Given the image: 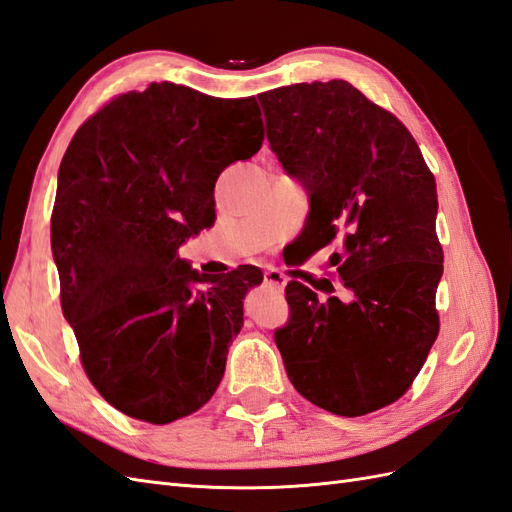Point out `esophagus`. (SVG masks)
<instances>
[{
  "label": "esophagus",
  "instance_id": "1",
  "mask_svg": "<svg viewBox=\"0 0 512 512\" xmlns=\"http://www.w3.org/2000/svg\"><path fill=\"white\" fill-rule=\"evenodd\" d=\"M264 281H266L268 287H272V290H277V292H281L283 287H285V283H287V279L283 277V274L279 270H272V268L264 272Z\"/></svg>",
  "mask_w": 512,
  "mask_h": 512
}]
</instances>
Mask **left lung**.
Instances as JSON below:
<instances>
[{
	"instance_id": "obj_1",
	"label": "left lung",
	"mask_w": 512,
	"mask_h": 512,
	"mask_svg": "<svg viewBox=\"0 0 512 512\" xmlns=\"http://www.w3.org/2000/svg\"><path fill=\"white\" fill-rule=\"evenodd\" d=\"M257 99L272 153L307 192L313 251L342 238L333 255L348 290L318 300L287 283L290 322L274 333L285 372L324 411H378L411 387L439 333L435 177L409 129L346 80Z\"/></svg>"
}]
</instances>
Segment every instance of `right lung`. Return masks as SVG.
<instances>
[{"mask_svg": "<svg viewBox=\"0 0 512 512\" xmlns=\"http://www.w3.org/2000/svg\"><path fill=\"white\" fill-rule=\"evenodd\" d=\"M264 142L255 97L149 84L77 129L58 170L51 253L90 383L151 424L214 396L255 266L203 274L179 246L214 225V186ZM204 287L201 288L200 285Z\"/></svg>", "mask_w": 512, "mask_h": 512, "instance_id": "1", "label": "right lung"}]
</instances>
